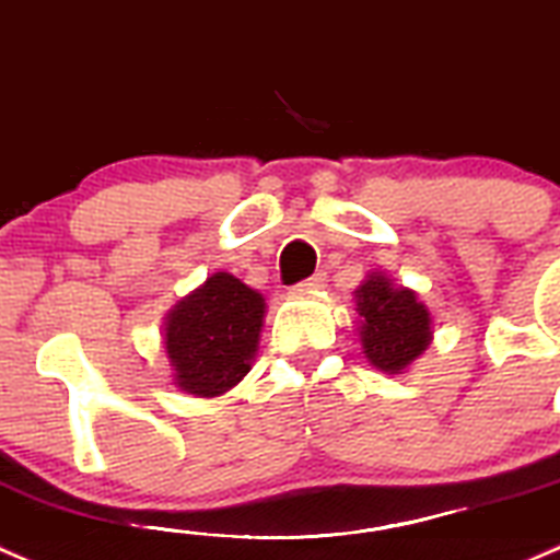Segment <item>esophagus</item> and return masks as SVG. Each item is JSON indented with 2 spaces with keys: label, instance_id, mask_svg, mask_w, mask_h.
<instances>
[{
  "label": "esophagus",
  "instance_id": "obj_1",
  "mask_svg": "<svg viewBox=\"0 0 560 560\" xmlns=\"http://www.w3.org/2000/svg\"><path fill=\"white\" fill-rule=\"evenodd\" d=\"M322 287H325V273H314V276H308V279L300 281L298 292H316V290H322Z\"/></svg>",
  "mask_w": 560,
  "mask_h": 560
}]
</instances>
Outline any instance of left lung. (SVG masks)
<instances>
[{
	"label": "left lung",
	"instance_id": "1",
	"mask_svg": "<svg viewBox=\"0 0 560 560\" xmlns=\"http://www.w3.org/2000/svg\"><path fill=\"white\" fill-rule=\"evenodd\" d=\"M357 311L362 316L364 357L384 373H399L427 351L432 340V316L416 292L392 287L386 276H370L357 290Z\"/></svg>",
	"mask_w": 560,
	"mask_h": 560
}]
</instances>
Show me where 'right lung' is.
Returning a JSON list of instances; mask_svg holds the SVG:
<instances>
[{"label":"right lung","instance_id":"right-lung-1","mask_svg":"<svg viewBox=\"0 0 560 560\" xmlns=\"http://www.w3.org/2000/svg\"><path fill=\"white\" fill-rule=\"evenodd\" d=\"M265 300L231 273H214L182 300L166 322L174 381L196 397H217L249 373L260 340Z\"/></svg>","mask_w":560,"mask_h":560}]
</instances>
